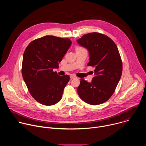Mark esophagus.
Listing matches in <instances>:
<instances>
[{"instance_id": "34e87169", "label": "esophagus", "mask_w": 146, "mask_h": 146, "mask_svg": "<svg viewBox=\"0 0 146 146\" xmlns=\"http://www.w3.org/2000/svg\"><path fill=\"white\" fill-rule=\"evenodd\" d=\"M70 77V79H71V80H72V79H73V78H76V77L75 76H74V75H71Z\"/></svg>"}]
</instances>
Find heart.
<instances>
[{
	"mask_svg": "<svg viewBox=\"0 0 146 146\" xmlns=\"http://www.w3.org/2000/svg\"><path fill=\"white\" fill-rule=\"evenodd\" d=\"M82 48H82V47H76V50H77V49H82Z\"/></svg>",
	"mask_w": 146,
	"mask_h": 146,
	"instance_id": "b5f03b06",
	"label": "heart"
}]
</instances>
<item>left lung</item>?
<instances>
[{
  "label": "left lung",
  "mask_w": 146,
  "mask_h": 146,
  "mask_svg": "<svg viewBox=\"0 0 146 146\" xmlns=\"http://www.w3.org/2000/svg\"><path fill=\"white\" fill-rule=\"evenodd\" d=\"M77 43L88 49V66L95 68L92 82L80 79L77 93L80 98L92 105L108 100L114 94L122 72V63L118 48L105 35L98 32L84 35Z\"/></svg>",
  "instance_id": "left-lung-1"
}]
</instances>
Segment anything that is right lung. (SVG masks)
Instances as JSON below:
<instances>
[{"label": "right lung", "mask_w": 146, "mask_h": 146, "mask_svg": "<svg viewBox=\"0 0 146 146\" xmlns=\"http://www.w3.org/2000/svg\"><path fill=\"white\" fill-rule=\"evenodd\" d=\"M71 44L69 38L48 35L31 41L24 51L23 78L32 96L43 105H54L62 98L70 77L59 76L53 69L59 68Z\"/></svg>", "instance_id": "obj_1"}]
</instances>
